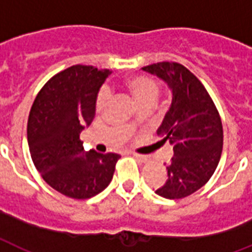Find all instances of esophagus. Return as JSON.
<instances>
[{
  "label": "esophagus",
  "mask_w": 252,
  "mask_h": 252,
  "mask_svg": "<svg viewBox=\"0 0 252 252\" xmlns=\"http://www.w3.org/2000/svg\"><path fill=\"white\" fill-rule=\"evenodd\" d=\"M132 154H133V157L137 158L140 162H144V163L148 162V157H146V156H142V154H137V153H132Z\"/></svg>",
  "instance_id": "34e87169"
}]
</instances>
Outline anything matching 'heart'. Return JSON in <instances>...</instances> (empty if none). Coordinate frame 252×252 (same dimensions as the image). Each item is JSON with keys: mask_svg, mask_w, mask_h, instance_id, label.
I'll list each match as a JSON object with an SVG mask.
<instances>
[{"mask_svg": "<svg viewBox=\"0 0 252 252\" xmlns=\"http://www.w3.org/2000/svg\"><path fill=\"white\" fill-rule=\"evenodd\" d=\"M123 86L126 87V90L132 95L134 102L137 103L138 106L141 104H153L158 98L159 94V85L156 80L150 78L144 74H136V76H130L124 80ZM108 94L106 90L99 91L98 96H96V102H95V108L96 111L103 110V107L106 104ZM132 122L129 123V126Z\"/></svg>", "mask_w": 252, "mask_h": 252, "instance_id": "obj_1", "label": "heart"}]
</instances>
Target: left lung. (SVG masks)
Segmentation results:
<instances>
[{
    "mask_svg": "<svg viewBox=\"0 0 252 252\" xmlns=\"http://www.w3.org/2000/svg\"><path fill=\"white\" fill-rule=\"evenodd\" d=\"M142 70L165 81L171 106L157 134L170 141L174 157L166 165L167 179L156 189L166 199H183L203 187L217 168L222 153V123L203 84L178 63H157Z\"/></svg>",
    "mask_w": 252,
    "mask_h": 252,
    "instance_id": "obj_1",
    "label": "left lung"
}]
</instances>
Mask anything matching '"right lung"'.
I'll return each instance as SVG.
<instances>
[{
    "instance_id": "add662e5",
    "label": "right lung",
    "mask_w": 252,
    "mask_h": 252,
    "mask_svg": "<svg viewBox=\"0 0 252 252\" xmlns=\"http://www.w3.org/2000/svg\"><path fill=\"white\" fill-rule=\"evenodd\" d=\"M108 69L73 65L53 76L33 100L27 123L31 158L47 183L72 199H90L112 180L119 154L86 150L81 132L95 118Z\"/></svg>"
}]
</instances>
